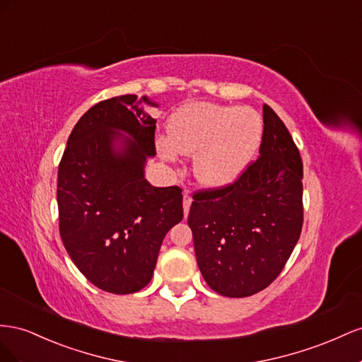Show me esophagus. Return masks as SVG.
Here are the masks:
<instances>
[{
    "label": "esophagus",
    "mask_w": 362,
    "mask_h": 362,
    "mask_svg": "<svg viewBox=\"0 0 362 362\" xmlns=\"http://www.w3.org/2000/svg\"><path fill=\"white\" fill-rule=\"evenodd\" d=\"M191 203H192L191 195L188 192H185V195H183V214H185V216H188V214H189Z\"/></svg>",
    "instance_id": "34e87169"
}]
</instances>
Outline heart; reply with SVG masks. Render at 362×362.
Returning a JSON list of instances; mask_svg holds the SVG:
<instances>
[{
    "instance_id": "b5f03b06",
    "label": "heart",
    "mask_w": 362,
    "mask_h": 362,
    "mask_svg": "<svg viewBox=\"0 0 362 362\" xmlns=\"http://www.w3.org/2000/svg\"><path fill=\"white\" fill-rule=\"evenodd\" d=\"M264 124L252 107L192 103L168 121V139H158L159 154L175 160L182 153L194 158V173L204 187L218 189L240 177L262 139Z\"/></svg>"
}]
</instances>
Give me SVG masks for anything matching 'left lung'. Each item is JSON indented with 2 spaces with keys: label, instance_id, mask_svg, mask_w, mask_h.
Instances as JSON below:
<instances>
[{
  "label": "left lung",
  "instance_id": "8db88e82",
  "mask_svg": "<svg viewBox=\"0 0 362 362\" xmlns=\"http://www.w3.org/2000/svg\"><path fill=\"white\" fill-rule=\"evenodd\" d=\"M259 158L229 187L194 194L188 224L215 293L249 297L281 274L303 226V163L277 113L262 107Z\"/></svg>",
  "mask_w": 362,
  "mask_h": 362
}]
</instances>
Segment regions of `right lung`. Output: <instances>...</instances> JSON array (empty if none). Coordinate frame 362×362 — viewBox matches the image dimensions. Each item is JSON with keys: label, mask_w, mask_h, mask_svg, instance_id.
I'll return each mask as SVG.
<instances>
[{"label": "right lung", "mask_w": 362, "mask_h": 362, "mask_svg": "<svg viewBox=\"0 0 362 362\" xmlns=\"http://www.w3.org/2000/svg\"><path fill=\"white\" fill-rule=\"evenodd\" d=\"M136 95L103 100L72 129L57 174L59 232L72 262L90 284L113 294L142 290L165 235L183 218L182 189L156 188L144 165L156 154V119ZM115 129L129 132L117 152Z\"/></svg>", "instance_id": "add662e5"}]
</instances>
